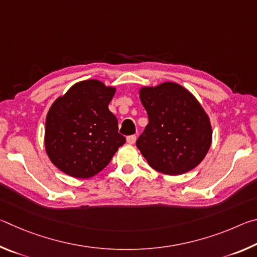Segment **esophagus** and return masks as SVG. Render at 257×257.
Instances as JSON below:
<instances>
[{"label":"esophagus","instance_id":"1","mask_svg":"<svg viewBox=\"0 0 257 257\" xmlns=\"http://www.w3.org/2000/svg\"><path fill=\"white\" fill-rule=\"evenodd\" d=\"M136 139H137V137L135 136V135H132V136L127 137V143L130 145H133V144H135V142H136Z\"/></svg>","mask_w":257,"mask_h":257}]
</instances>
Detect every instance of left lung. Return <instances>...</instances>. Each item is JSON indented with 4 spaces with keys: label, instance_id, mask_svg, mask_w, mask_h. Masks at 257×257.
Listing matches in <instances>:
<instances>
[{
    "label": "left lung",
    "instance_id": "1",
    "mask_svg": "<svg viewBox=\"0 0 257 257\" xmlns=\"http://www.w3.org/2000/svg\"><path fill=\"white\" fill-rule=\"evenodd\" d=\"M139 97L149 124L136 145L147 163L170 176L196 168L212 143L210 118L196 97L171 81L142 87Z\"/></svg>",
    "mask_w": 257,
    "mask_h": 257
}]
</instances>
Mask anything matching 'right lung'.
Returning <instances> with one entry per match:
<instances>
[{"label":"right lung","instance_id":"1","mask_svg":"<svg viewBox=\"0 0 257 257\" xmlns=\"http://www.w3.org/2000/svg\"><path fill=\"white\" fill-rule=\"evenodd\" d=\"M115 87L102 81H79L58 97L46 115L45 150L56 168L86 179L102 171L125 138L108 110Z\"/></svg>","mask_w":257,"mask_h":257}]
</instances>
